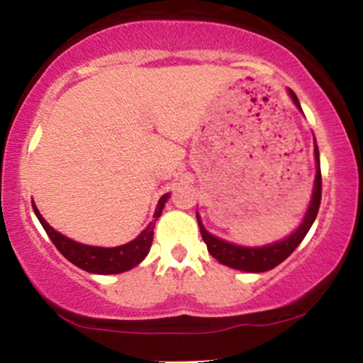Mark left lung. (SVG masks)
Here are the masks:
<instances>
[{
	"instance_id": "8db88e82",
	"label": "left lung",
	"mask_w": 363,
	"mask_h": 363,
	"mask_svg": "<svg viewBox=\"0 0 363 363\" xmlns=\"http://www.w3.org/2000/svg\"><path fill=\"white\" fill-rule=\"evenodd\" d=\"M290 99L294 101L295 107L302 112L301 102H298L297 95L294 94V90L289 89ZM314 162H315V177H314V186H312V194L309 206H307L306 215H303L302 222L298 223V227L291 232L290 235L283 237V239L277 240V242L266 244V245H239L234 242H228V240L220 239L213 234L206 230L205 225L201 223V216L196 211V218H198L199 230H201V237L205 240L208 252L215 257L216 261L222 262V264L228 266V268L239 269V272L245 273H264L273 269L274 266H278L283 262L286 257L290 256L295 249L298 247V244L302 242L303 237L307 235V232L311 230L312 223H314L315 216H318L319 205H320V162H319V148L314 138Z\"/></svg>"
}]
</instances>
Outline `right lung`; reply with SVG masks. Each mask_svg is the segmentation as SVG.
<instances>
[{
	"mask_svg": "<svg viewBox=\"0 0 363 363\" xmlns=\"http://www.w3.org/2000/svg\"><path fill=\"white\" fill-rule=\"evenodd\" d=\"M169 198L170 193L164 194L158 199L155 213H153V220L147 225V228H145L136 239H133L131 242L128 244L116 245V247H99V245H86L77 242V240L62 235L61 232L54 230L51 225L45 222L44 216L40 215V211L37 210L34 201H32V208H34V213L37 218H39L44 230L48 232L49 239L52 240V244L56 245L57 251H60L69 262H73L74 266L82 268L83 272H89L94 274H118L129 272V269L138 266L140 262L147 257L150 247H152L153 228H155L157 220L160 218L162 210H164Z\"/></svg>",
	"mask_w": 363,
	"mask_h": 363,
	"instance_id": "obj_1",
	"label": "right lung"
}]
</instances>
